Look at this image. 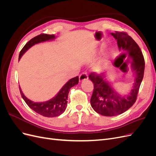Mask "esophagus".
I'll return each instance as SVG.
<instances>
[{"label":"esophagus","instance_id":"34e87169","mask_svg":"<svg viewBox=\"0 0 156 156\" xmlns=\"http://www.w3.org/2000/svg\"><path fill=\"white\" fill-rule=\"evenodd\" d=\"M87 79H88V75L87 73H83L79 75V82H83Z\"/></svg>","mask_w":156,"mask_h":156}]
</instances>
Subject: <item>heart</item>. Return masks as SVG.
<instances>
[{"label":"heart","mask_w":156,"mask_h":156,"mask_svg":"<svg viewBox=\"0 0 156 156\" xmlns=\"http://www.w3.org/2000/svg\"><path fill=\"white\" fill-rule=\"evenodd\" d=\"M92 53L94 55L95 53H96V51H93ZM112 56H113V52L111 49L107 50L105 52L104 55H103V60H104V62H106L108 60H109L112 57Z\"/></svg>","instance_id":"obj_1"}]
</instances>
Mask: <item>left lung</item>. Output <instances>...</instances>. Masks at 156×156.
Listing matches in <instances>:
<instances>
[{
  "mask_svg": "<svg viewBox=\"0 0 156 156\" xmlns=\"http://www.w3.org/2000/svg\"><path fill=\"white\" fill-rule=\"evenodd\" d=\"M117 41L120 52H124L132 59L131 68L135 75L134 83L130 91L121 95L108 81L107 75L90 74L89 79L94 83V91L90 104L98 114L106 116H114L126 111L134 104L144 72V60L137 44L124 32L111 33Z\"/></svg>",
  "mask_w": 156,
  "mask_h": 156,
  "instance_id": "1",
  "label": "left lung"
}]
</instances>
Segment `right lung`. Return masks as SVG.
<instances>
[{"instance_id": "add662e5", "label": "right lung", "mask_w": 156, "mask_h": 156, "mask_svg": "<svg viewBox=\"0 0 156 156\" xmlns=\"http://www.w3.org/2000/svg\"><path fill=\"white\" fill-rule=\"evenodd\" d=\"M55 39L56 37L54 34H40L36 36L28 42L24 46V48L22 49L20 53V56H19V60L21 59L23 54L33 45L42 43V42L53 41ZM78 83V76L69 79L60 90V91L56 94V95L55 97L51 98V100L48 101L43 102H34L31 101L24 95L20 87V90L23 99L26 102L28 106L32 108L33 111L37 112V114H40L44 116L55 117L62 115L65 111L67 107V100L69 89L75 85H76Z\"/></svg>"}]
</instances>
